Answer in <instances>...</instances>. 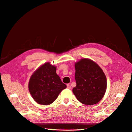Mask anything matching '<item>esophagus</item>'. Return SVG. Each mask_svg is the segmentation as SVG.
Masks as SVG:
<instances>
[{
  "label": "esophagus",
  "mask_w": 132,
  "mask_h": 132,
  "mask_svg": "<svg viewBox=\"0 0 132 132\" xmlns=\"http://www.w3.org/2000/svg\"><path fill=\"white\" fill-rule=\"evenodd\" d=\"M67 88H68V89L71 88V84H68L67 85Z\"/></svg>",
  "instance_id": "34e87169"
}]
</instances>
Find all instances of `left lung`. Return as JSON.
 <instances>
[{"mask_svg":"<svg viewBox=\"0 0 132 132\" xmlns=\"http://www.w3.org/2000/svg\"><path fill=\"white\" fill-rule=\"evenodd\" d=\"M76 86L73 92L81 103L92 105L100 101L106 89V78L103 70L88 59H82L75 64Z\"/></svg>","mask_w":132,"mask_h":132,"instance_id":"obj_1","label":"left lung"}]
</instances>
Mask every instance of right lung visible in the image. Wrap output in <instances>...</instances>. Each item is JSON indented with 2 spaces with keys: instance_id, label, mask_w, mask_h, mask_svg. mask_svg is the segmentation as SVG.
Listing matches in <instances>:
<instances>
[{
  "instance_id": "1",
  "label": "right lung",
  "mask_w": 132,
  "mask_h": 132,
  "mask_svg": "<svg viewBox=\"0 0 132 132\" xmlns=\"http://www.w3.org/2000/svg\"><path fill=\"white\" fill-rule=\"evenodd\" d=\"M56 67L46 63L37 69L32 75L28 88L36 103L47 105L57 98L67 85L61 81L56 73Z\"/></svg>"
}]
</instances>
